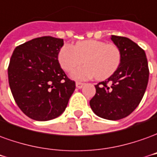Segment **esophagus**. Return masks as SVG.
<instances>
[{"label":"esophagus","mask_w":157,"mask_h":157,"mask_svg":"<svg viewBox=\"0 0 157 157\" xmlns=\"http://www.w3.org/2000/svg\"><path fill=\"white\" fill-rule=\"evenodd\" d=\"M83 86H84V83H80V82H77L76 83V87L78 89H81Z\"/></svg>","instance_id":"1"}]
</instances>
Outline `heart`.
Here are the masks:
<instances>
[{
    "label": "heart",
    "mask_w": 157,
    "mask_h": 157,
    "mask_svg": "<svg viewBox=\"0 0 157 157\" xmlns=\"http://www.w3.org/2000/svg\"><path fill=\"white\" fill-rule=\"evenodd\" d=\"M59 63L67 72L82 63L86 65L73 70L71 76L76 80H86L95 77L99 80L106 79L117 71L121 63L119 49L113 44L97 40L77 42L74 46L64 45L58 53Z\"/></svg>",
    "instance_id": "1"
}]
</instances>
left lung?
<instances>
[{"label":"left lung","instance_id":"left-lung-1","mask_svg":"<svg viewBox=\"0 0 157 157\" xmlns=\"http://www.w3.org/2000/svg\"><path fill=\"white\" fill-rule=\"evenodd\" d=\"M111 40L119 49L121 63L107 81L95 85L96 93L90 105L100 117L119 120L134 112L141 101L147 87L149 68L145 52L136 43L117 35H112Z\"/></svg>","mask_w":157,"mask_h":157}]
</instances>
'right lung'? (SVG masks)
<instances>
[{
  "label": "right lung",
  "mask_w": 157,
  "mask_h": 157,
  "mask_svg": "<svg viewBox=\"0 0 157 157\" xmlns=\"http://www.w3.org/2000/svg\"><path fill=\"white\" fill-rule=\"evenodd\" d=\"M63 39L35 38L13 52L8 81L13 98L21 111L36 121H48L65 111L75 90L58 62Z\"/></svg>",
  "instance_id": "right-lung-1"
}]
</instances>
